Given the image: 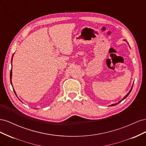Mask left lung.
Returning a JSON list of instances; mask_svg holds the SVG:
<instances>
[{
  "mask_svg": "<svg viewBox=\"0 0 146 146\" xmlns=\"http://www.w3.org/2000/svg\"><path fill=\"white\" fill-rule=\"evenodd\" d=\"M132 88H133V86H132V87H131V90H130V91L129 92V93H128V94H127V95H126V96H125L124 97V98H123V99H122V100H121L120 102H118V103H117V104H112V105H111V106H114V105H116L118 104L119 103H120V102H121L122 100H123V99H125V98H127V97L128 96H129V94L130 93V92H131V90H132Z\"/></svg>",
  "mask_w": 146,
  "mask_h": 146,
  "instance_id": "8db88e82",
  "label": "left lung"
}]
</instances>
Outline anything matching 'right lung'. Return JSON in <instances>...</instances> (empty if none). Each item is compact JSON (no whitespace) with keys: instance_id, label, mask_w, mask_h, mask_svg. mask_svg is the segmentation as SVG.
Listing matches in <instances>:
<instances>
[{"instance_id":"1","label":"right lung","mask_w":146,"mask_h":146,"mask_svg":"<svg viewBox=\"0 0 146 146\" xmlns=\"http://www.w3.org/2000/svg\"><path fill=\"white\" fill-rule=\"evenodd\" d=\"M13 56H12V58H13ZM11 61H12V60H11ZM11 77H12V71H11V72H10V80H11ZM12 84V83H11ZM14 92H15V93L16 94V92H15V91H14Z\"/></svg>"}]
</instances>
